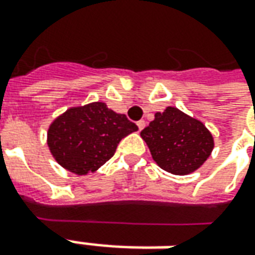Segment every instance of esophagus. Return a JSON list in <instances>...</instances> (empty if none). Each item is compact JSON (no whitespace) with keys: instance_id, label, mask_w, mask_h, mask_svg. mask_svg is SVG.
I'll list each match as a JSON object with an SVG mask.
<instances>
[{"instance_id":"34e87169","label":"esophagus","mask_w":255,"mask_h":255,"mask_svg":"<svg viewBox=\"0 0 255 255\" xmlns=\"http://www.w3.org/2000/svg\"><path fill=\"white\" fill-rule=\"evenodd\" d=\"M136 126H138V128H139V129H143V128H145V126H146V123H145L143 120H139L138 123H136Z\"/></svg>"}]
</instances>
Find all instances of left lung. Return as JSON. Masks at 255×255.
<instances>
[{"instance_id":"1","label":"left lung","mask_w":255,"mask_h":255,"mask_svg":"<svg viewBox=\"0 0 255 255\" xmlns=\"http://www.w3.org/2000/svg\"><path fill=\"white\" fill-rule=\"evenodd\" d=\"M141 136L159 167L171 174L193 173L214 149V138L207 127L176 107L155 114Z\"/></svg>"}]
</instances>
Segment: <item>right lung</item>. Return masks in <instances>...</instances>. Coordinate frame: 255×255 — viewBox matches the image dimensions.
Instances as JSON below:
<instances>
[{"instance_id":"1","label":"right lung","mask_w":255,"mask_h":255,"mask_svg":"<svg viewBox=\"0 0 255 255\" xmlns=\"http://www.w3.org/2000/svg\"><path fill=\"white\" fill-rule=\"evenodd\" d=\"M136 129L126 114L96 102L72 107L57 117L48 128L47 143L64 169L82 176L103 166L121 139Z\"/></svg>"}]
</instances>
